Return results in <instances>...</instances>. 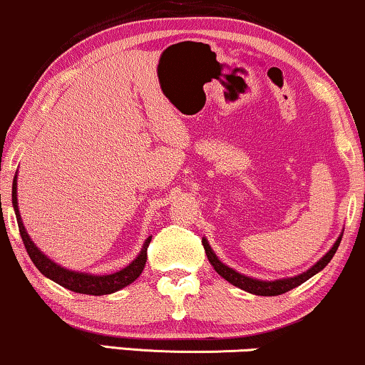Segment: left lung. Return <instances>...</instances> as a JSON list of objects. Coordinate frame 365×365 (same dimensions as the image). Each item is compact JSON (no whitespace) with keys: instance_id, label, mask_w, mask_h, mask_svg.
<instances>
[{"instance_id":"obj_1","label":"left lung","mask_w":365,"mask_h":365,"mask_svg":"<svg viewBox=\"0 0 365 365\" xmlns=\"http://www.w3.org/2000/svg\"><path fill=\"white\" fill-rule=\"evenodd\" d=\"M340 241H341V238H338L335 241V245H333V248L330 250V252L324 255V257L318 263H316V265L311 267L308 272H304V274L297 275V277L272 280V282H265V280H257V279L245 277V275H241V274H238V272H235L232 269H230V267L225 265V263H222V262H219V258L216 257V253H214L212 250H210L207 240H202V245H204L205 255H207L210 265H212L214 270H216L222 279H226L227 282H231L232 285H236V287L243 289V291H247V292L257 294V296H279V294H284V292L291 291V289H294V287H297V285H301L302 282H306V280L313 277L314 274H318L319 270H323L324 267L328 265V262H330L331 258H333V255L336 253Z\"/></svg>"}]
</instances>
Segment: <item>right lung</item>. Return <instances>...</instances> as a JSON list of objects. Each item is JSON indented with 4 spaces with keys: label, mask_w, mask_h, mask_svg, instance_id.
I'll use <instances>...</instances> for the list:
<instances>
[{
    "label": "right lung",
    "mask_w": 365,
    "mask_h": 365,
    "mask_svg": "<svg viewBox=\"0 0 365 365\" xmlns=\"http://www.w3.org/2000/svg\"><path fill=\"white\" fill-rule=\"evenodd\" d=\"M11 200H13V209L16 214V222H19L20 236L24 240L25 250H27L30 260L34 262V265L41 270L42 275H46L47 279L54 280L56 284L63 285V287L69 289L73 292L80 294H90V296H103V294H112L115 291H120L125 285L133 284L135 279L143 274L144 265L148 260V247L151 236L144 241V247L140 250L139 257L134 262H130L125 269L110 275H91V274H80V272H73L59 267L54 263L51 258H47L41 250L34 245V241L30 240V236L25 231L24 222H21L20 212H19V202H16V177L13 180V188H11Z\"/></svg>",
    "instance_id": "add662e5"
}]
</instances>
